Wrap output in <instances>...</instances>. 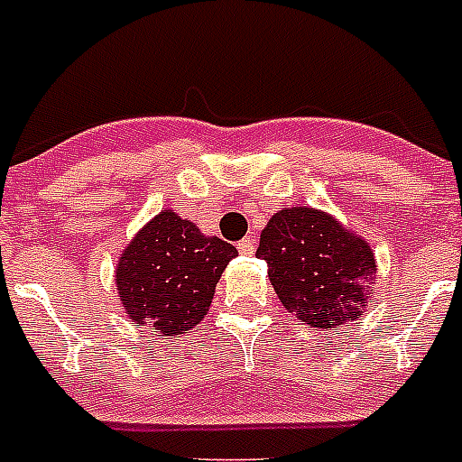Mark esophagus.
I'll use <instances>...</instances> for the list:
<instances>
[{"mask_svg":"<svg viewBox=\"0 0 462 462\" xmlns=\"http://www.w3.org/2000/svg\"><path fill=\"white\" fill-rule=\"evenodd\" d=\"M237 251H239V254H244V256H251V254L256 251V242H254L251 237L242 239V242L237 244Z\"/></svg>","mask_w":462,"mask_h":462,"instance_id":"1","label":"esophagus"}]
</instances>
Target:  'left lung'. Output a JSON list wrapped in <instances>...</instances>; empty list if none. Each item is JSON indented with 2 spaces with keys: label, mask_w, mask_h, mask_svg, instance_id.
Segmentation results:
<instances>
[{
  "label": "left lung",
  "mask_w": 462,
  "mask_h": 462,
  "mask_svg": "<svg viewBox=\"0 0 462 462\" xmlns=\"http://www.w3.org/2000/svg\"><path fill=\"white\" fill-rule=\"evenodd\" d=\"M256 256L280 301L310 328H341L363 316L377 265L370 246L328 213L284 208L261 232Z\"/></svg>",
  "instance_id": "left-lung-1"
}]
</instances>
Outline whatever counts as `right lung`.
<instances>
[{"label": "right lung", "mask_w": 462, "mask_h": 462, "mask_svg": "<svg viewBox=\"0 0 462 462\" xmlns=\"http://www.w3.org/2000/svg\"><path fill=\"white\" fill-rule=\"evenodd\" d=\"M237 249L206 237L172 211L159 213L118 261V294L130 320L159 337L185 335L204 320L223 270Z\"/></svg>", "instance_id": "obj_1"}]
</instances>
